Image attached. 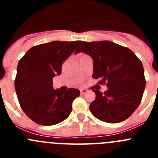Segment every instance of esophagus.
I'll return each mask as SVG.
<instances>
[{
  "label": "esophagus",
  "mask_w": 158,
  "mask_h": 158,
  "mask_svg": "<svg viewBox=\"0 0 158 158\" xmlns=\"http://www.w3.org/2000/svg\"><path fill=\"white\" fill-rule=\"evenodd\" d=\"M87 93V90H86V89H81V95L85 94V93Z\"/></svg>",
  "instance_id": "34e87169"
}]
</instances>
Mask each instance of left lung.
<instances>
[{
  "label": "left lung",
  "mask_w": 158,
  "mask_h": 158,
  "mask_svg": "<svg viewBox=\"0 0 158 158\" xmlns=\"http://www.w3.org/2000/svg\"><path fill=\"white\" fill-rule=\"evenodd\" d=\"M80 52L91 56L93 77L107 86L104 93L92 88L96 94L92 114L107 123L127 119L140 104L146 87L142 62L129 48L111 41L81 42L75 54Z\"/></svg>",
  "instance_id": "obj_1"
}]
</instances>
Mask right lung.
<instances>
[{
    "mask_svg": "<svg viewBox=\"0 0 158 158\" xmlns=\"http://www.w3.org/2000/svg\"><path fill=\"white\" fill-rule=\"evenodd\" d=\"M80 41H53L29 49L19 61L15 89L20 107L29 118L43 126L65 120L72 103L80 95L77 89L62 93L54 89L52 79L62 73V65Z\"/></svg>",
    "mask_w": 158,
    "mask_h": 158,
    "instance_id": "add662e5",
    "label": "right lung"
}]
</instances>
